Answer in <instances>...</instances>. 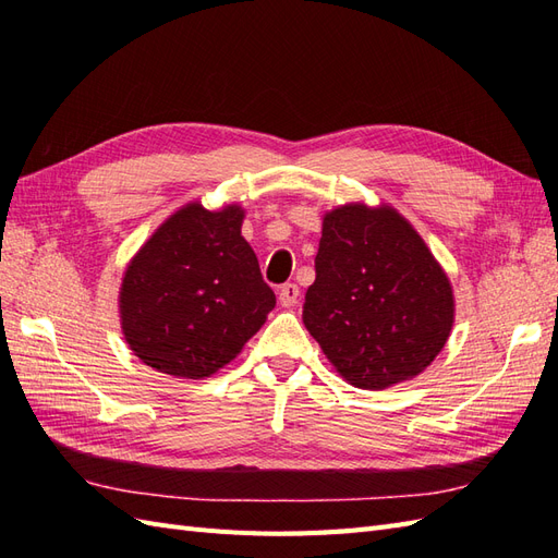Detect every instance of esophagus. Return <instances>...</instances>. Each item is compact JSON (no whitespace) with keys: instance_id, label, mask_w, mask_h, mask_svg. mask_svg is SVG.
I'll list each match as a JSON object with an SVG mask.
<instances>
[{"instance_id":"obj_1","label":"esophagus","mask_w":558,"mask_h":558,"mask_svg":"<svg viewBox=\"0 0 558 558\" xmlns=\"http://www.w3.org/2000/svg\"><path fill=\"white\" fill-rule=\"evenodd\" d=\"M298 295H300L298 283H283L279 289V302L283 307H293L298 302Z\"/></svg>"}]
</instances>
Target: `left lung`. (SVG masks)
Returning a JSON list of instances; mask_svg holds the SVG:
<instances>
[{
    "mask_svg": "<svg viewBox=\"0 0 558 558\" xmlns=\"http://www.w3.org/2000/svg\"><path fill=\"white\" fill-rule=\"evenodd\" d=\"M302 320L349 384L388 388L424 373L442 351L451 286L396 209L344 205L326 214Z\"/></svg>",
    "mask_w": 558,
    "mask_h": 558,
    "instance_id": "obj_1",
    "label": "left lung"
}]
</instances>
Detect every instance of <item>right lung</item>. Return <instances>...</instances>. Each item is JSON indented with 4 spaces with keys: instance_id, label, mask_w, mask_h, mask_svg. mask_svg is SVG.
<instances>
[{
    "instance_id": "1",
    "label": "right lung",
    "mask_w": 558,
    "mask_h": 558,
    "mask_svg": "<svg viewBox=\"0 0 558 558\" xmlns=\"http://www.w3.org/2000/svg\"><path fill=\"white\" fill-rule=\"evenodd\" d=\"M244 211L189 205L150 234L125 269L121 324L134 356L158 373L202 379L230 363L275 310Z\"/></svg>"
}]
</instances>
